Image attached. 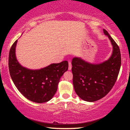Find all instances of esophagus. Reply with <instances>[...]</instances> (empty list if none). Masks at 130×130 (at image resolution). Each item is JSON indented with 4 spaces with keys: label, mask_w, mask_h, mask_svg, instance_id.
<instances>
[{
    "label": "esophagus",
    "mask_w": 130,
    "mask_h": 130,
    "mask_svg": "<svg viewBox=\"0 0 130 130\" xmlns=\"http://www.w3.org/2000/svg\"><path fill=\"white\" fill-rule=\"evenodd\" d=\"M69 69H70V65L69 66Z\"/></svg>",
    "instance_id": "obj_1"
}]
</instances>
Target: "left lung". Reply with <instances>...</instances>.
<instances>
[{
	"label": "left lung",
	"instance_id": "8db88e82",
	"mask_svg": "<svg viewBox=\"0 0 130 130\" xmlns=\"http://www.w3.org/2000/svg\"><path fill=\"white\" fill-rule=\"evenodd\" d=\"M18 40L13 44L9 54L10 77L21 94L32 102H47L57 90L60 77L68 70L67 61L53 63L40 69H29L22 66L16 56Z\"/></svg>",
	"mask_w": 130,
	"mask_h": 130
}]
</instances>
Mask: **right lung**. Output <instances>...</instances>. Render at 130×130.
I'll use <instances>...</instances> for the list:
<instances>
[{
    "label": "right lung",
    "instance_id": "1",
    "mask_svg": "<svg viewBox=\"0 0 130 130\" xmlns=\"http://www.w3.org/2000/svg\"><path fill=\"white\" fill-rule=\"evenodd\" d=\"M112 45L109 59L92 64L76 57L72 59L73 83L76 93L87 102L98 101L109 93L118 77L121 67V53L118 45L108 32Z\"/></svg>",
    "mask_w": 130,
    "mask_h": 130
}]
</instances>
